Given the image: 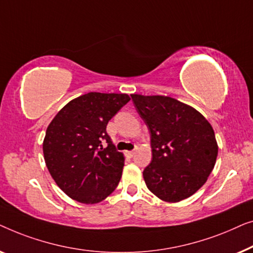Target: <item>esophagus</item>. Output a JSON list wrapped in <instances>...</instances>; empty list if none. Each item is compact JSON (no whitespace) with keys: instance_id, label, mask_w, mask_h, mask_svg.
<instances>
[{"instance_id":"obj_1","label":"esophagus","mask_w":253,"mask_h":253,"mask_svg":"<svg viewBox=\"0 0 253 253\" xmlns=\"http://www.w3.org/2000/svg\"><path fill=\"white\" fill-rule=\"evenodd\" d=\"M134 154H135V150H131V151H127V152H126V155H127L129 158L133 157Z\"/></svg>"}]
</instances>
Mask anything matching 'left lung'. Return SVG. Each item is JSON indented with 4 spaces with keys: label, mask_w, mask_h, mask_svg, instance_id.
<instances>
[{
    "label": "left lung",
    "mask_w": 253,
    "mask_h": 253,
    "mask_svg": "<svg viewBox=\"0 0 253 253\" xmlns=\"http://www.w3.org/2000/svg\"><path fill=\"white\" fill-rule=\"evenodd\" d=\"M150 131L152 161L143 170L148 189L167 203L183 201L204 186L214 169V130L193 106L169 96L131 94Z\"/></svg>",
    "instance_id": "left-lung-1"
}]
</instances>
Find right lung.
<instances>
[{
    "label": "right lung",
    "instance_id": "1",
    "mask_svg": "<svg viewBox=\"0 0 253 253\" xmlns=\"http://www.w3.org/2000/svg\"><path fill=\"white\" fill-rule=\"evenodd\" d=\"M129 99L127 94L88 92L70 101L49 124L42 144L45 165L74 201L97 204L118 186L125 157L116 150L106 125Z\"/></svg>",
    "mask_w": 253,
    "mask_h": 253
}]
</instances>
